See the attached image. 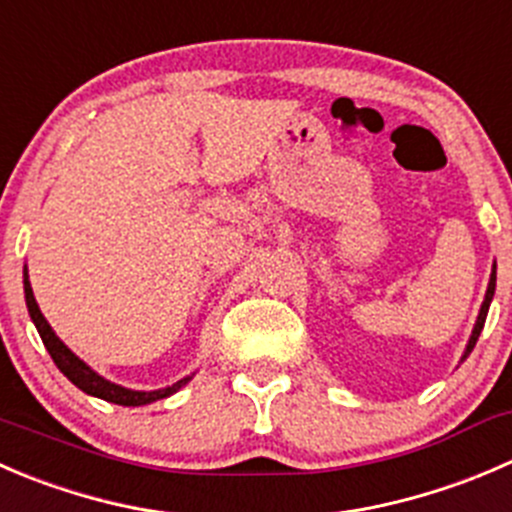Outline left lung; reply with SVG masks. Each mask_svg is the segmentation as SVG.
<instances>
[{"label":"left lung","instance_id":"1","mask_svg":"<svg viewBox=\"0 0 512 512\" xmlns=\"http://www.w3.org/2000/svg\"><path fill=\"white\" fill-rule=\"evenodd\" d=\"M493 295H495V270H493V275H490V285H488V292H485L483 307H480L478 322H475V330H473V335H470V342H468V347H465V355H463V360H465V357L470 355V352H473L475 342H478V337H480V330H483V325H485V317H488V307H490V302H493Z\"/></svg>","mask_w":512,"mask_h":512}]
</instances>
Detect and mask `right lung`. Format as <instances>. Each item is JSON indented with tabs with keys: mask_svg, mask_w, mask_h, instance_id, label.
Returning a JSON list of instances; mask_svg holds the SVG:
<instances>
[{
	"mask_svg": "<svg viewBox=\"0 0 512 512\" xmlns=\"http://www.w3.org/2000/svg\"><path fill=\"white\" fill-rule=\"evenodd\" d=\"M24 297H27V307H29V315H32V322L37 325L39 337H42L44 347H47L49 355H52L54 365H57L59 370H62L64 375H67L69 380H72L74 385H77L79 390H84L87 395H94V398H102V400H107V403H114V405L137 408V405H147V403H155V400L170 398L172 393H177V390H180L182 385L190 380V377H185V380L175 382L172 388L155 390V393H137V390L119 388V385H114V382L104 380V377H99L97 372L89 370V367L84 365V362L79 360V357L74 355V352L69 350V347L64 345L57 335H54V330L49 327V322L44 320L42 310H39L37 300H34L32 285H29L27 267H24Z\"/></svg>",
	"mask_w": 512,
	"mask_h": 512,
	"instance_id": "right-lung-1",
	"label": "right lung"
}]
</instances>
